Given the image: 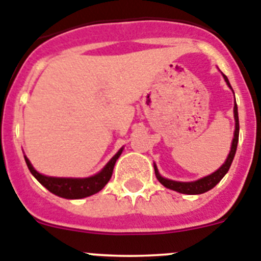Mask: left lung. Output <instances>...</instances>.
<instances>
[{
	"label": "left lung",
	"instance_id": "left-lung-1",
	"mask_svg": "<svg viewBox=\"0 0 261 261\" xmlns=\"http://www.w3.org/2000/svg\"><path fill=\"white\" fill-rule=\"evenodd\" d=\"M224 75V74H222ZM224 79L226 82L227 86L231 88L229 81H227L226 75H224ZM234 119H236V130H234V138L233 142H231V148H230V152L227 154V159L224 164H222L221 168H218L215 173L206 175V177L200 178V179L195 180V182H177V180H171L168 178H164L160 175L159 170H157V166H154V173H156V177L159 179V182L161 185L166 187V189L174 190V191L180 192V194H187V195H199L204 194V192L210 191L211 189L217 185L220 180L224 178V175L229 171L230 165L233 163L234 156H236L237 152V145H238V139H239V119H238V107L237 104H234Z\"/></svg>",
	"mask_w": 261,
	"mask_h": 261
}]
</instances>
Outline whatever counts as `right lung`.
<instances>
[{"label": "right lung", "mask_w": 261, "mask_h": 261, "mask_svg": "<svg viewBox=\"0 0 261 261\" xmlns=\"http://www.w3.org/2000/svg\"><path fill=\"white\" fill-rule=\"evenodd\" d=\"M123 148H121L112 159L109 163L104 166L101 171H98L97 174L88 178H58V177H48V175L40 174L39 171L34 169L30 160L24 156L25 164L31 171V174L39 180L46 190L51 194L61 196L65 199H82L91 196L96 194L100 190L104 189V186L109 182L110 177L113 174V169L116 165V161L121 156Z\"/></svg>", "instance_id": "1"}]
</instances>
